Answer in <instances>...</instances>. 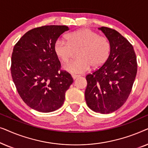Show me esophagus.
<instances>
[{
    "mask_svg": "<svg viewBox=\"0 0 148 148\" xmlns=\"http://www.w3.org/2000/svg\"><path fill=\"white\" fill-rule=\"evenodd\" d=\"M79 75H72V77L73 79H77V77H79Z\"/></svg>",
    "mask_w": 148,
    "mask_h": 148,
    "instance_id": "esophagus-1",
    "label": "esophagus"
}]
</instances>
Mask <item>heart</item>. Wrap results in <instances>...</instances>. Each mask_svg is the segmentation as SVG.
Here are the masks:
<instances>
[{"label": "heart", "mask_w": 148, "mask_h": 148, "mask_svg": "<svg viewBox=\"0 0 148 148\" xmlns=\"http://www.w3.org/2000/svg\"><path fill=\"white\" fill-rule=\"evenodd\" d=\"M67 42L58 39L54 50L59 59L66 63L71 59L75 52L77 59L66 64L64 70L72 74H82L91 66L97 69L103 65L110 55L111 44L105 36L90 29H82L71 32L66 36Z\"/></svg>", "instance_id": "1"}]
</instances>
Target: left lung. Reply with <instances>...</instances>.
I'll list each match as a JSON object with an SVG mask.
<instances>
[{"label":"left lung","mask_w":148,"mask_h":148,"mask_svg":"<svg viewBox=\"0 0 148 148\" xmlns=\"http://www.w3.org/2000/svg\"><path fill=\"white\" fill-rule=\"evenodd\" d=\"M111 44L106 62L92 74L88 82L85 98L89 108L102 114L118 110L128 99L136 77L137 62L133 47L116 30L99 27Z\"/></svg>","instance_id":"left-lung-1"}]
</instances>
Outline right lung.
I'll list each match as a JSON object with an SVG mask.
<instances>
[{
  "mask_svg": "<svg viewBox=\"0 0 148 148\" xmlns=\"http://www.w3.org/2000/svg\"><path fill=\"white\" fill-rule=\"evenodd\" d=\"M66 25L34 28L15 44L11 56L13 81L23 102L38 112H50L63 104L65 92L73 82L69 73L61 70L54 50Z\"/></svg>",
  "mask_w": 148,
  "mask_h": 148,
  "instance_id": "obj_1",
  "label": "right lung"
}]
</instances>
